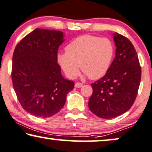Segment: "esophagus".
<instances>
[{"instance_id": "34e87169", "label": "esophagus", "mask_w": 152, "mask_h": 152, "mask_svg": "<svg viewBox=\"0 0 152 152\" xmlns=\"http://www.w3.org/2000/svg\"><path fill=\"white\" fill-rule=\"evenodd\" d=\"M83 85L82 83H78V82L75 83V88H81V87H83Z\"/></svg>"}]
</instances>
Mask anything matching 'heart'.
<instances>
[{
	"label": "heart",
	"mask_w": 152,
	"mask_h": 152,
	"mask_svg": "<svg viewBox=\"0 0 152 152\" xmlns=\"http://www.w3.org/2000/svg\"><path fill=\"white\" fill-rule=\"evenodd\" d=\"M66 52L58 55V62L66 76L74 78L80 69L92 80L103 77L108 72L114 56V47L107 38L86 35L70 42Z\"/></svg>",
	"instance_id": "b5f03b06"
}]
</instances>
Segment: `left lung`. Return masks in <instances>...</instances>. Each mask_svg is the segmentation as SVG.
Listing matches in <instances>:
<instances>
[{
    "label": "left lung",
    "mask_w": 152,
    "mask_h": 152,
    "mask_svg": "<svg viewBox=\"0 0 152 152\" xmlns=\"http://www.w3.org/2000/svg\"><path fill=\"white\" fill-rule=\"evenodd\" d=\"M115 57L104 76L92 83L88 102L91 112L103 119L114 118L128 111L136 98L141 68L132 43L115 32Z\"/></svg>",
    "instance_id": "left-lung-1"
}]
</instances>
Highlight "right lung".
<instances>
[{"instance_id": "1", "label": "right lung", "mask_w": 152, "mask_h": 152, "mask_svg": "<svg viewBox=\"0 0 152 152\" xmlns=\"http://www.w3.org/2000/svg\"><path fill=\"white\" fill-rule=\"evenodd\" d=\"M64 41L60 30L37 28L16 46L12 79L18 100L26 112L49 117L64 106L74 83L61 74L58 50Z\"/></svg>"}]
</instances>
